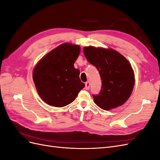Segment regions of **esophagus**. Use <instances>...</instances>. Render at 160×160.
<instances>
[{
    "mask_svg": "<svg viewBox=\"0 0 160 160\" xmlns=\"http://www.w3.org/2000/svg\"><path fill=\"white\" fill-rule=\"evenodd\" d=\"M90 88V82L89 81H87L85 83V89L87 90H88Z\"/></svg>",
    "mask_w": 160,
    "mask_h": 160,
    "instance_id": "1",
    "label": "esophagus"
}]
</instances>
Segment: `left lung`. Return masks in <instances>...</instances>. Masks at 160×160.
I'll list each match as a JSON object with an SVG mask.
<instances>
[{"mask_svg": "<svg viewBox=\"0 0 160 160\" xmlns=\"http://www.w3.org/2000/svg\"><path fill=\"white\" fill-rule=\"evenodd\" d=\"M86 59L98 70L101 89L93 95L95 103L104 110L118 108L125 103L134 86V74L129 61L113 49L85 47Z\"/></svg>", "mask_w": 160, "mask_h": 160, "instance_id": "8db88e82", "label": "left lung"}]
</instances>
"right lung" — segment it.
<instances>
[{
    "label": "right lung",
    "mask_w": 160,
    "mask_h": 160,
    "mask_svg": "<svg viewBox=\"0 0 160 160\" xmlns=\"http://www.w3.org/2000/svg\"><path fill=\"white\" fill-rule=\"evenodd\" d=\"M79 46L65 43L45 56L34 69L32 78L41 98L55 107H64L73 101L85 84L80 71L74 67Z\"/></svg>",
    "instance_id": "add662e5"
}]
</instances>
